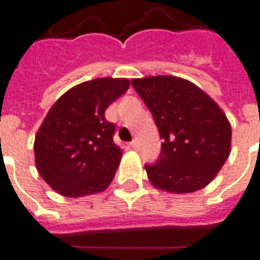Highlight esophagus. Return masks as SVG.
I'll return each instance as SVG.
<instances>
[{"label": "esophagus", "instance_id": "1", "mask_svg": "<svg viewBox=\"0 0 260 260\" xmlns=\"http://www.w3.org/2000/svg\"><path fill=\"white\" fill-rule=\"evenodd\" d=\"M128 145H130L133 150H139V141H137V140H133V141H132Z\"/></svg>", "mask_w": 260, "mask_h": 260}]
</instances>
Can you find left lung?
I'll return each mask as SVG.
<instances>
[{"label": "left lung", "mask_w": 260, "mask_h": 260, "mask_svg": "<svg viewBox=\"0 0 260 260\" xmlns=\"http://www.w3.org/2000/svg\"><path fill=\"white\" fill-rule=\"evenodd\" d=\"M162 139L155 162L145 165L156 189L190 193L214 179L231 151V126L211 98L172 75L132 80Z\"/></svg>", "instance_id": "8db88e82"}]
</instances>
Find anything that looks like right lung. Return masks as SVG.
Instances as JSON below:
<instances>
[{
  "instance_id": "right-lung-1",
  "label": "right lung",
  "mask_w": 260,
  "mask_h": 260,
  "mask_svg": "<svg viewBox=\"0 0 260 260\" xmlns=\"http://www.w3.org/2000/svg\"><path fill=\"white\" fill-rule=\"evenodd\" d=\"M126 78H96L71 88L51 106L35 139L39 174L67 198L104 192L119 167L115 124L105 110L128 89Z\"/></svg>"
}]
</instances>
